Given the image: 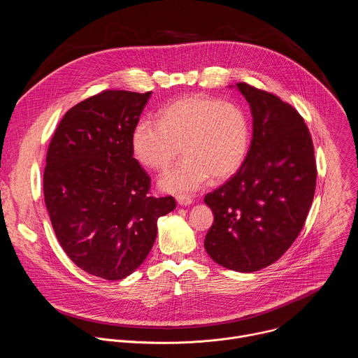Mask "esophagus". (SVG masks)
Masks as SVG:
<instances>
[{
    "label": "esophagus",
    "mask_w": 358,
    "mask_h": 358,
    "mask_svg": "<svg viewBox=\"0 0 358 358\" xmlns=\"http://www.w3.org/2000/svg\"><path fill=\"white\" fill-rule=\"evenodd\" d=\"M177 202H178V206H181V207H188V206H191V203H192V199L189 196H187V195H178L177 196Z\"/></svg>",
    "instance_id": "1"
}]
</instances>
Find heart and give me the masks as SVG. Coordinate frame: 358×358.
<instances>
[{
    "mask_svg": "<svg viewBox=\"0 0 358 358\" xmlns=\"http://www.w3.org/2000/svg\"><path fill=\"white\" fill-rule=\"evenodd\" d=\"M134 159L152 170L166 169L178 155L185 157L159 178L164 192L185 195L213 176L224 180L243 164L250 144L245 112L221 99L191 94L160 112V122L140 119L131 131Z\"/></svg>",
    "mask_w": 358,
    "mask_h": 358,
    "instance_id": "heart-1",
    "label": "heart"
}]
</instances>
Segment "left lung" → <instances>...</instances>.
<instances>
[{
    "label": "left lung",
    "instance_id": "8db88e82",
    "mask_svg": "<svg viewBox=\"0 0 358 358\" xmlns=\"http://www.w3.org/2000/svg\"><path fill=\"white\" fill-rule=\"evenodd\" d=\"M252 115V141L238 173L203 198L214 214L207 253L235 272H257L290 248L315 196L316 160L308 126L278 96L235 86Z\"/></svg>",
    "mask_w": 358,
    "mask_h": 358
}]
</instances>
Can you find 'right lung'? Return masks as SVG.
Wrapping results in <instances>:
<instances>
[{"label": "right lung", "mask_w": 358, "mask_h": 358, "mask_svg": "<svg viewBox=\"0 0 358 358\" xmlns=\"http://www.w3.org/2000/svg\"><path fill=\"white\" fill-rule=\"evenodd\" d=\"M151 92L106 90L73 106L50 140L45 206L55 235L82 271L120 280L147 258L173 196H148L131 131Z\"/></svg>", "instance_id": "1"}]
</instances>
